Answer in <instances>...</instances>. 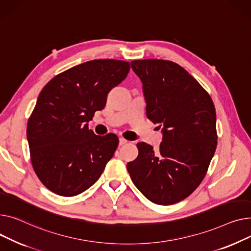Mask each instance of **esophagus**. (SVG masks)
Listing matches in <instances>:
<instances>
[{
  "instance_id": "34e87169",
  "label": "esophagus",
  "mask_w": 251,
  "mask_h": 251,
  "mask_svg": "<svg viewBox=\"0 0 251 251\" xmlns=\"http://www.w3.org/2000/svg\"><path fill=\"white\" fill-rule=\"evenodd\" d=\"M126 143H127V141H126V139H124V138H120V142H119L120 146H123V145H125V144H126Z\"/></svg>"
}]
</instances>
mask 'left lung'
Here are the masks:
<instances>
[{
    "label": "left lung",
    "instance_id": "left-lung-1",
    "mask_svg": "<svg viewBox=\"0 0 251 251\" xmlns=\"http://www.w3.org/2000/svg\"><path fill=\"white\" fill-rule=\"evenodd\" d=\"M143 84L146 115L162 127L158 150L144 142L126 168L141 193L157 204H173L195 191L217 147L216 109L200 83L179 65L164 60L132 61Z\"/></svg>",
    "mask_w": 251,
    "mask_h": 251
}]
</instances>
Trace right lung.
I'll use <instances>...</instances> for the list:
<instances>
[{
	"label": "right lung",
	"instance_id": "obj_1",
	"mask_svg": "<svg viewBox=\"0 0 251 251\" xmlns=\"http://www.w3.org/2000/svg\"><path fill=\"white\" fill-rule=\"evenodd\" d=\"M128 71L125 61H89L58 74L41 90L28 120L27 140L33 169L52 193L82 194L114 155L119 138L96 136L88 123Z\"/></svg>",
	"mask_w": 251,
	"mask_h": 251
}]
</instances>
